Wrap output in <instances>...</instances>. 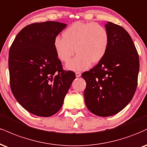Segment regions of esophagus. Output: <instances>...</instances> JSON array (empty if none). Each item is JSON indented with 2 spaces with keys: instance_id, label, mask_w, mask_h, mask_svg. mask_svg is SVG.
<instances>
[{
  "instance_id": "obj_1",
  "label": "esophagus",
  "mask_w": 147,
  "mask_h": 147,
  "mask_svg": "<svg viewBox=\"0 0 147 147\" xmlns=\"http://www.w3.org/2000/svg\"><path fill=\"white\" fill-rule=\"evenodd\" d=\"M75 75H76V77H81V73L80 72H76Z\"/></svg>"
}]
</instances>
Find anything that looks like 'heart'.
<instances>
[{
    "mask_svg": "<svg viewBox=\"0 0 147 147\" xmlns=\"http://www.w3.org/2000/svg\"><path fill=\"white\" fill-rule=\"evenodd\" d=\"M109 35L105 26L95 22H77L62 33V38H55L53 47L60 61L68 62L75 54L77 55L66 64V68L81 71L96 64L103 59L108 50Z\"/></svg>",
    "mask_w": 147,
    "mask_h": 147,
    "instance_id": "b5f03b06",
    "label": "heart"
}]
</instances>
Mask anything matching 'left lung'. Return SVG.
Instances as JSON below:
<instances>
[{
  "label": "left lung",
  "mask_w": 147,
  "mask_h": 147,
  "mask_svg": "<svg viewBox=\"0 0 147 147\" xmlns=\"http://www.w3.org/2000/svg\"><path fill=\"white\" fill-rule=\"evenodd\" d=\"M108 50L101 61L82 74L86 82L84 98L88 109L98 116H110L124 109L138 84L139 56L124 28L108 22Z\"/></svg>",
  "instance_id": "obj_1"
}]
</instances>
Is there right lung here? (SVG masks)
Here are the masks:
<instances>
[{"mask_svg": "<svg viewBox=\"0 0 147 147\" xmlns=\"http://www.w3.org/2000/svg\"><path fill=\"white\" fill-rule=\"evenodd\" d=\"M63 23H33L18 33L9 52L10 87L17 101L35 116L49 117L63 105L75 72L63 70L53 47Z\"/></svg>", "mask_w": 147, "mask_h": 147, "instance_id": "obj_1", "label": "right lung"}]
</instances>
